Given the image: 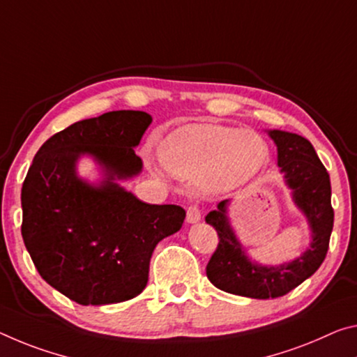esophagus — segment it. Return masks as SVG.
Segmentation results:
<instances>
[{"instance_id": "esophagus-1", "label": "esophagus", "mask_w": 357, "mask_h": 357, "mask_svg": "<svg viewBox=\"0 0 357 357\" xmlns=\"http://www.w3.org/2000/svg\"><path fill=\"white\" fill-rule=\"evenodd\" d=\"M200 219H202L200 208L197 205H190L188 208V216H185V220H188L189 224H195V222H199Z\"/></svg>"}]
</instances>
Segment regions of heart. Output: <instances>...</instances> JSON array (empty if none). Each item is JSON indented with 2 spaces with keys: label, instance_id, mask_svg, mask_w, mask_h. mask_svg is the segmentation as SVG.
Masks as SVG:
<instances>
[{
  "label": "heart",
  "instance_id": "obj_1",
  "mask_svg": "<svg viewBox=\"0 0 357 357\" xmlns=\"http://www.w3.org/2000/svg\"><path fill=\"white\" fill-rule=\"evenodd\" d=\"M162 165L173 176L199 179L209 194L241 188L262 172L268 162V146L256 132L219 123H188L162 141ZM160 174V168H154Z\"/></svg>",
  "mask_w": 357,
  "mask_h": 357
}]
</instances>
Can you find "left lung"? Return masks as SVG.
I'll use <instances>...</instances> for the list:
<instances>
[{
    "label": "left lung",
    "mask_w": 357,
    "mask_h": 357,
    "mask_svg": "<svg viewBox=\"0 0 357 357\" xmlns=\"http://www.w3.org/2000/svg\"><path fill=\"white\" fill-rule=\"evenodd\" d=\"M270 138L278 149V167L292 190L297 208L311 229L308 250L292 262L260 265L246 256L227 218L229 200L205 218L218 231L219 243L206 265V276L220 291L251 298H276L286 296L310 278L324 262L333 227L331 203V178L318 154L301 135L270 130Z\"/></svg>",
    "instance_id": "1"
}]
</instances>
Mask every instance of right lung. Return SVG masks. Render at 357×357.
Returning <instances> with one entry per match:
<instances>
[{
  "mask_svg": "<svg viewBox=\"0 0 357 357\" xmlns=\"http://www.w3.org/2000/svg\"><path fill=\"white\" fill-rule=\"evenodd\" d=\"M152 117L111 111L55 133L36 152L22 185V236L44 281L79 305L137 297L157 243L183 227L178 205H149L116 179L139 174L135 154ZM81 155L105 172L98 186L75 174Z\"/></svg>",
  "mask_w": 357,
  "mask_h": 357,
  "instance_id": "right-lung-1",
  "label": "right lung"
}]
</instances>
